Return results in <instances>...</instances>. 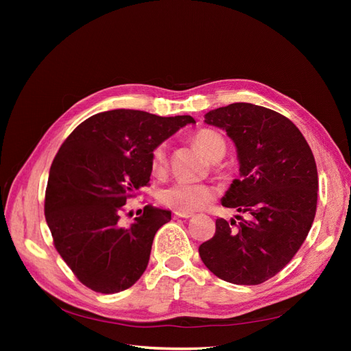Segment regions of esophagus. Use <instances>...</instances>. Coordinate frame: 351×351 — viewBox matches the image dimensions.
<instances>
[{
	"label": "esophagus",
	"instance_id": "obj_1",
	"mask_svg": "<svg viewBox=\"0 0 351 351\" xmlns=\"http://www.w3.org/2000/svg\"><path fill=\"white\" fill-rule=\"evenodd\" d=\"M193 215H195L193 212H180V210L174 212V217L176 218H192Z\"/></svg>",
	"mask_w": 351,
	"mask_h": 351
}]
</instances>
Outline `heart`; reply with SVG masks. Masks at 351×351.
<instances>
[{
    "label": "heart",
    "mask_w": 351,
    "mask_h": 351,
    "mask_svg": "<svg viewBox=\"0 0 351 351\" xmlns=\"http://www.w3.org/2000/svg\"><path fill=\"white\" fill-rule=\"evenodd\" d=\"M193 142L212 162H217L226 155L227 143L221 133L212 129H202L193 134ZM167 146L164 143L154 147L151 154V168L155 174H162L167 169ZM217 196L214 186L206 183L177 182L159 192L162 205L180 210L192 212L208 206Z\"/></svg>",
    "instance_id": "heart-1"
}]
</instances>
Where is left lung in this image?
I'll return each mask as SVG.
<instances>
[{
  "instance_id": "left-lung-1",
  "label": "left lung",
  "mask_w": 351,
  "mask_h": 351,
  "mask_svg": "<svg viewBox=\"0 0 351 351\" xmlns=\"http://www.w3.org/2000/svg\"><path fill=\"white\" fill-rule=\"evenodd\" d=\"M205 123L226 130L237 147L240 177L221 204L247 218H218L214 237L199 246L200 259L227 282L262 284L293 259L313 224V154L287 117L259 105L230 104L205 114Z\"/></svg>"
}]
</instances>
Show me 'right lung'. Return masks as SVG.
<instances>
[{"mask_svg": "<svg viewBox=\"0 0 351 351\" xmlns=\"http://www.w3.org/2000/svg\"><path fill=\"white\" fill-rule=\"evenodd\" d=\"M190 123V115L112 110L89 117L61 145L49 169L45 218L57 252L88 289L112 294L142 277L171 212L146 205L123 226V206L149 183L154 147Z\"/></svg>", "mask_w": 351, "mask_h": 351, "instance_id": "add662e5", "label": "right lung"}]
</instances>
